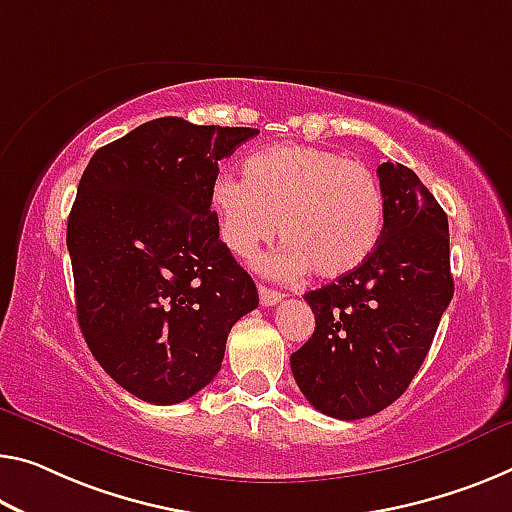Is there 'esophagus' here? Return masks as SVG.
I'll list each match as a JSON object with an SVG mask.
<instances>
[{
	"label": "esophagus",
	"mask_w": 512,
	"mask_h": 512,
	"mask_svg": "<svg viewBox=\"0 0 512 512\" xmlns=\"http://www.w3.org/2000/svg\"><path fill=\"white\" fill-rule=\"evenodd\" d=\"M258 295H261L263 306H274V304H279L283 300V295L279 293V290H272L267 286H258Z\"/></svg>",
	"instance_id": "obj_1"
}]
</instances>
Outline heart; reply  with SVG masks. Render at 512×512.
<instances>
[{"label":"heart","instance_id":"heart-1","mask_svg":"<svg viewBox=\"0 0 512 512\" xmlns=\"http://www.w3.org/2000/svg\"><path fill=\"white\" fill-rule=\"evenodd\" d=\"M247 180L222 174L210 201L219 233L233 254L251 256L274 238L267 270L297 277L311 267L320 279H341L366 263L380 240L382 196L364 164L316 146H272L245 162Z\"/></svg>","mask_w":512,"mask_h":512}]
</instances>
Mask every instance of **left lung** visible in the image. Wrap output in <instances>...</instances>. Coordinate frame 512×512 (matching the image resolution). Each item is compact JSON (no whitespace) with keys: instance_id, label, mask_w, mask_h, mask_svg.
Returning <instances> with one entry per match:
<instances>
[{"instance_id":"8db88e82","label":"left lung","mask_w":512,"mask_h":512,"mask_svg":"<svg viewBox=\"0 0 512 512\" xmlns=\"http://www.w3.org/2000/svg\"><path fill=\"white\" fill-rule=\"evenodd\" d=\"M377 178L380 240L355 272L304 295L316 332L290 355L306 400L343 421L403 396L453 297L446 212L403 164L382 162Z\"/></svg>"}]
</instances>
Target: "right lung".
<instances>
[{
  "mask_svg": "<svg viewBox=\"0 0 512 512\" xmlns=\"http://www.w3.org/2000/svg\"><path fill=\"white\" fill-rule=\"evenodd\" d=\"M256 135L155 119L98 148L77 185L66 233L77 322L105 373L146 403L210 384L231 327L258 306L210 210L217 162Z\"/></svg>",
  "mask_w": 512,
  "mask_h": 512,
  "instance_id": "add662e5",
  "label": "right lung"
}]
</instances>
